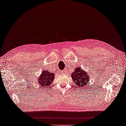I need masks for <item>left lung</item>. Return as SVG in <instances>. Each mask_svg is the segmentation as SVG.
<instances>
[{
    "mask_svg": "<svg viewBox=\"0 0 126 126\" xmlns=\"http://www.w3.org/2000/svg\"><path fill=\"white\" fill-rule=\"evenodd\" d=\"M72 78L75 85L82 88L87 86L89 81V75L84 71H82L80 68H76L74 72L72 74Z\"/></svg>",
    "mask_w": 126,
    "mask_h": 126,
    "instance_id": "left-lung-1",
    "label": "left lung"
}]
</instances>
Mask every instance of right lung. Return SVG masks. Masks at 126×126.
<instances>
[{
    "label": "right lung",
    "instance_id": "obj_1",
    "mask_svg": "<svg viewBox=\"0 0 126 126\" xmlns=\"http://www.w3.org/2000/svg\"><path fill=\"white\" fill-rule=\"evenodd\" d=\"M54 79V74L53 73L45 70L39 78V85L42 87H48V86L52 83Z\"/></svg>",
    "mask_w": 126,
    "mask_h": 126
}]
</instances>
